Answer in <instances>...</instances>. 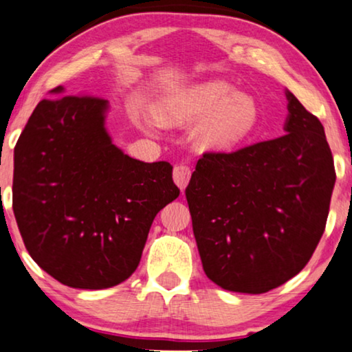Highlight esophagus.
<instances>
[{
    "mask_svg": "<svg viewBox=\"0 0 352 352\" xmlns=\"http://www.w3.org/2000/svg\"><path fill=\"white\" fill-rule=\"evenodd\" d=\"M190 177L191 170L188 166H185V164H179V166L173 167V182H175L177 186H179L182 191H184L186 188V185H188Z\"/></svg>",
    "mask_w": 352,
    "mask_h": 352,
    "instance_id": "34e87169",
    "label": "esophagus"
}]
</instances>
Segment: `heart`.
<instances>
[{
	"mask_svg": "<svg viewBox=\"0 0 352 352\" xmlns=\"http://www.w3.org/2000/svg\"><path fill=\"white\" fill-rule=\"evenodd\" d=\"M168 122H196V140L210 151H232L246 143L261 124V106L252 95L236 91L225 80H208L186 87L167 96L159 107ZM148 132H159L162 120L157 116L143 119Z\"/></svg>",
	"mask_w": 352,
	"mask_h": 352,
	"instance_id": "obj_1",
	"label": "heart"
}]
</instances>
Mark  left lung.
<instances>
[{
    "mask_svg": "<svg viewBox=\"0 0 352 352\" xmlns=\"http://www.w3.org/2000/svg\"><path fill=\"white\" fill-rule=\"evenodd\" d=\"M283 137L206 153L185 195L209 280L261 294L299 274L320 241L335 186L323 125L285 90Z\"/></svg>",
    "mask_w": 352,
    "mask_h": 352,
    "instance_id": "8db88e82",
    "label": "left lung"
}]
</instances>
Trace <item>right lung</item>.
<instances>
[{
  "label": "right lung",
  "instance_id": "right-lung-1",
  "mask_svg": "<svg viewBox=\"0 0 352 352\" xmlns=\"http://www.w3.org/2000/svg\"><path fill=\"white\" fill-rule=\"evenodd\" d=\"M38 102L14 148L12 209L23 245L70 288L104 289L137 270L156 214L179 198L166 161L143 162L112 143L109 101Z\"/></svg>",
  "mask_w": 352,
  "mask_h": 352
}]
</instances>
